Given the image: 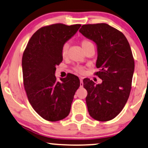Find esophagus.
I'll return each instance as SVG.
<instances>
[{"mask_svg":"<svg viewBox=\"0 0 148 148\" xmlns=\"http://www.w3.org/2000/svg\"><path fill=\"white\" fill-rule=\"evenodd\" d=\"M83 86V78H80V87H82Z\"/></svg>","mask_w":148,"mask_h":148,"instance_id":"esophagus-1","label":"esophagus"}]
</instances>
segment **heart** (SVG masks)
I'll return each mask as SVG.
<instances>
[{
  "instance_id": "obj_1",
  "label": "heart",
  "mask_w": 148,
  "mask_h": 148,
  "mask_svg": "<svg viewBox=\"0 0 148 148\" xmlns=\"http://www.w3.org/2000/svg\"><path fill=\"white\" fill-rule=\"evenodd\" d=\"M81 46L84 50L85 49H86V48L91 47V46H93V43L91 42V41H89L88 40H83L81 42ZM68 48H69V46L68 44H65L64 46H63L62 50H61V55H62V57L63 58L66 57L67 55H68ZM76 70H77L78 72H83V70H82V68H76Z\"/></svg>"
}]
</instances>
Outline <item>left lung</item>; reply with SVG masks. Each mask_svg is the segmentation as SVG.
<instances>
[{
    "label": "left lung",
    "mask_w": 148,
    "mask_h": 148,
    "mask_svg": "<svg viewBox=\"0 0 148 148\" xmlns=\"http://www.w3.org/2000/svg\"><path fill=\"white\" fill-rule=\"evenodd\" d=\"M79 32L96 44L100 71L96 74L102 80L96 85L83 80L88 112L96 120H111L124 107L131 89L134 61L130 44L122 33L105 23L85 24Z\"/></svg>",
    "instance_id": "8db88e82"
}]
</instances>
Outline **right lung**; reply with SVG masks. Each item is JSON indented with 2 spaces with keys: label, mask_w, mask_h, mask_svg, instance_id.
Returning <instances> with one entry per match:
<instances>
[{
  "label": "right lung",
  "mask_w": 148,
  "mask_h": 148,
  "mask_svg": "<svg viewBox=\"0 0 148 148\" xmlns=\"http://www.w3.org/2000/svg\"><path fill=\"white\" fill-rule=\"evenodd\" d=\"M80 24H55L42 27L31 37L22 56L24 89L30 104L42 118L57 121L69 115L80 87L78 76L70 74L57 81L56 65L63 61L61 50Z\"/></svg>",
  "instance_id": "right-lung-1"
}]
</instances>
